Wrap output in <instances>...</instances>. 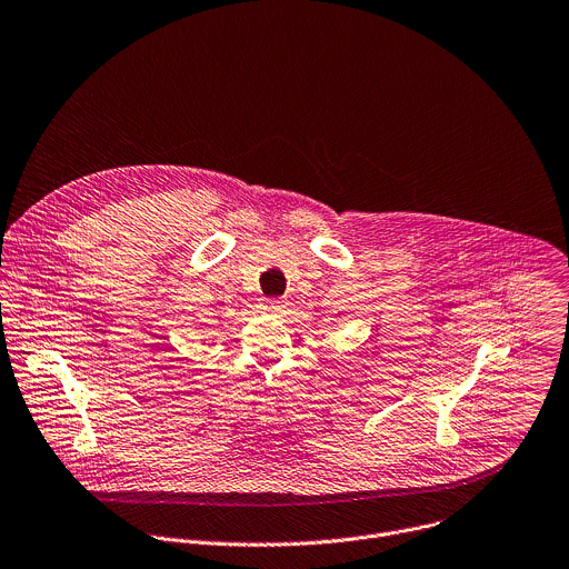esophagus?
<instances>
[{
  "instance_id": "esophagus-1",
  "label": "esophagus",
  "mask_w": 569,
  "mask_h": 569,
  "mask_svg": "<svg viewBox=\"0 0 569 569\" xmlns=\"http://www.w3.org/2000/svg\"><path fill=\"white\" fill-rule=\"evenodd\" d=\"M267 311H271V313H280V311H284V307H287V302L284 300H267Z\"/></svg>"
}]
</instances>
